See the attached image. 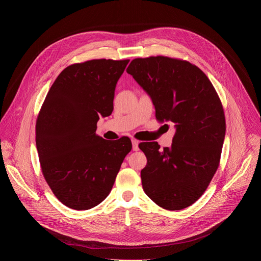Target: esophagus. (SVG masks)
<instances>
[{"instance_id": "esophagus-1", "label": "esophagus", "mask_w": 261, "mask_h": 261, "mask_svg": "<svg viewBox=\"0 0 261 261\" xmlns=\"http://www.w3.org/2000/svg\"><path fill=\"white\" fill-rule=\"evenodd\" d=\"M132 147H133V151H138V140L136 139H132Z\"/></svg>"}]
</instances>
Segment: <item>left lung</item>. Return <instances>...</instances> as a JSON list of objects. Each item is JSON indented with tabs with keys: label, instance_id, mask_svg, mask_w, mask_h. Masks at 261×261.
<instances>
[{
	"label": "left lung",
	"instance_id": "left-lung-1",
	"mask_svg": "<svg viewBox=\"0 0 261 261\" xmlns=\"http://www.w3.org/2000/svg\"><path fill=\"white\" fill-rule=\"evenodd\" d=\"M127 73L152 98L157 121L175 127L169 147L160 150L155 141L138 145L147 160L140 172L143 191L165 210L188 207L204 193L220 164L226 130L221 100L203 71L188 61L137 58Z\"/></svg>",
	"mask_w": 261,
	"mask_h": 261
}]
</instances>
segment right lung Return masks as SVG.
I'll return each mask as SVG.
<instances>
[{
    "label": "right lung",
    "instance_id": "obj_1",
    "mask_svg": "<svg viewBox=\"0 0 261 261\" xmlns=\"http://www.w3.org/2000/svg\"><path fill=\"white\" fill-rule=\"evenodd\" d=\"M130 60H90L66 67L48 91L36 121L42 174L66 206L90 210L113 189L129 137L108 141L96 134L99 117L114 110L117 83Z\"/></svg>",
    "mask_w": 261,
    "mask_h": 261
}]
</instances>
